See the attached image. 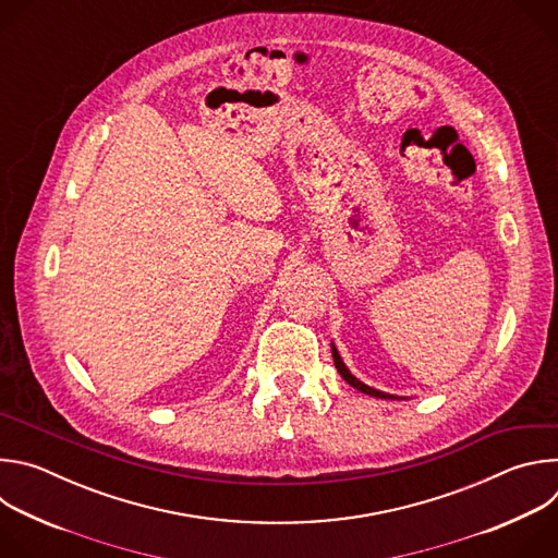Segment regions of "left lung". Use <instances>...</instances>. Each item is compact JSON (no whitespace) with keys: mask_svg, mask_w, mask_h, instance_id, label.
Listing matches in <instances>:
<instances>
[{"mask_svg":"<svg viewBox=\"0 0 558 558\" xmlns=\"http://www.w3.org/2000/svg\"><path fill=\"white\" fill-rule=\"evenodd\" d=\"M331 353H333V362H336V368H338V373L344 377V381H349L353 388H357V390H362V392H366V395H371V397H384V400H397L395 395H388V392H381V390H375V388H371V386H366V384H362L357 377H353L351 375V371L344 366V362H342V357H340V353H338V349L331 344Z\"/></svg>","mask_w":558,"mask_h":558,"instance_id":"left-lung-1","label":"left lung"}]
</instances>
